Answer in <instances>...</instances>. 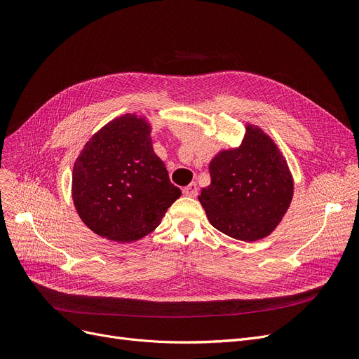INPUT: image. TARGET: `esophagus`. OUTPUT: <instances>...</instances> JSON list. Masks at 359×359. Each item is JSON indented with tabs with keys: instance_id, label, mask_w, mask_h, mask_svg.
<instances>
[{
	"instance_id": "1",
	"label": "esophagus",
	"mask_w": 359,
	"mask_h": 359,
	"mask_svg": "<svg viewBox=\"0 0 359 359\" xmlns=\"http://www.w3.org/2000/svg\"><path fill=\"white\" fill-rule=\"evenodd\" d=\"M197 184L196 182H191L190 185H187V187H184L182 189V194L185 196V197H196L197 196Z\"/></svg>"
}]
</instances>
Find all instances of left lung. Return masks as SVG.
Segmentation results:
<instances>
[{
	"label": "left lung",
	"mask_w": 359,
	"mask_h": 359,
	"mask_svg": "<svg viewBox=\"0 0 359 359\" xmlns=\"http://www.w3.org/2000/svg\"><path fill=\"white\" fill-rule=\"evenodd\" d=\"M247 130L240 149L220 151L210 162V185L198 200L217 231L235 240L257 241L286 213L294 182L276 144L262 130Z\"/></svg>",
	"instance_id": "obj_1"
}]
</instances>
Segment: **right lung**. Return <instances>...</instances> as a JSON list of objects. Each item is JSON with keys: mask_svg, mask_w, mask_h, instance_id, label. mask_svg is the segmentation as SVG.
Returning <instances> with one entry per match:
<instances>
[{"mask_svg": "<svg viewBox=\"0 0 359 359\" xmlns=\"http://www.w3.org/2000/svg\"><path fill=\"white\" fill-rule=\"evenodd\" d=\"M146 119L124 115L99 130L73 169V200L95 233L130 243L155 229L181 190L155 155Z\"/></svg>", "mask_w": 359, "mask_h": 359, "instance_id": "add662e5", "label": "right lung"}]
</instances>
